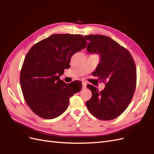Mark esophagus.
I'll list each match as a JSON object with an SVG mask.
<instances>
[{
	"mask_svg": "<svg viewBox=\"0 0 154 154\" xmlns=\"http://www.w3.org/2000/svg\"><path fill=\"white\" fill-rule=\"evenodd\" d=\"M82 86H83V88H85L87 84L85 82H82Z\"/></svg>",
	"mask_w": 154,
	"mask_h": 154,
	"instance_id": "obj_1",
	"label": "esophagus"
}]
</instances>
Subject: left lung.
Here are the masks:
<instances>
[{
  "instance_id": "1",
  "label": "left lung",
  "mask_w": 154,
  "mask_h": 154,
  "mask_svg": "<svg viewBox=\"0 0 154 154\" xmlns=\"http://www.w3.org/2000/svg\"><path fill=\"white\" fill-rule=\"evenodd\" d=\"M89 40V53H100L101 62L94 76L105 83L101 91L91 85L92 92L86 105L92 115L100 120H112L122 114L131 101L136 90V67L131 54L110 37L101 35H86Z\"/></svg>"
}]
</instances>
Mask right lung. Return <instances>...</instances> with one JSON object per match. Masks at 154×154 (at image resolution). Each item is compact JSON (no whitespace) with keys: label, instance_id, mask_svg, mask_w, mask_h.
<instances>
[{"label":"right lung","instance_id":"add662e5","mask_svg":"<svg viewBox=\"0 0 154 154\" xmlns=\"http://www.w3.org/2000/svg\"><path fill=\"white\" fill-rule=\"evenodd\" d=\"M80 35L54 34L35 44L27 53L20 83L27 105L39 117L51 119L67 109L69 99L82 89L80 84L60 79L70 67L74 54L87 47Z\"/></svg>","mask_w":154,"mask_h":154}]
</instances>
